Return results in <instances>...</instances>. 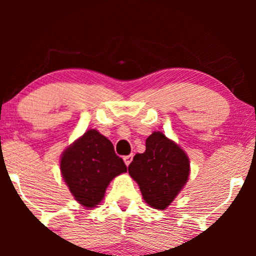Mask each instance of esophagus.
<instances>
[{"mask_svg":"<svg viewBox=\"0 0 256 256\" xmlns=\"http://www.w3.org/2000/svg\"><path fill=\"white\" fill-rule=\"evenodd\" d=\"M132 158H134V155H132V154L128 155V156H125V158H124V161H125V165H126V166L130 165L131 161H132Z\"/></svg>","mask_w":256,"mask_h":256,"instance_id":"obj_1","label":"esophagus"}]
</instances>
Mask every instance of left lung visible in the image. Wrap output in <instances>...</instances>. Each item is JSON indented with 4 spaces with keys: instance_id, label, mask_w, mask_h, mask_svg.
Instances as JSON below:
<instances>
[{
    "instance_id": "8db88e82",
    "label": "left lung",
    "mask_w": 256,
    "mask_h": 256,
    "mask_svg": "<svg viewBox=\"0 0 256 256\" xmlns=\"http://www.w3.org/2000/svg\"><path fill=\"white\" fill-rule=\"evenodd\" d=\"M128 173L136 180L146 204L165 210L186 184L189 158L162 132H152L146 140V152L134 156Z\"/></svg>"
}]
</instances>
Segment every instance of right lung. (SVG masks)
Here are the masks:
<instances>
[{
	"instance_id": "1",
	"label": "right lung",
	"mask_w": 256,
	"mask_h": 256,
	"mask_svg": "<svg viewBox=\"0 0 256 256\" xmlns=\"http://www.w3.org/2000/svg\"><path fill=\"white\" fill-rule=\"evenodd\" d=\"M60 170L70 192L86 208L96 207L112 179L128 171L110 140L92 128L64 152Z\"/></svg>"
}]
</instances>
